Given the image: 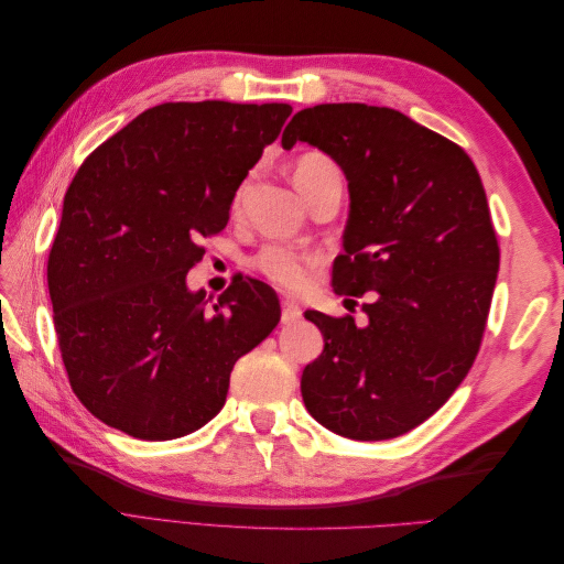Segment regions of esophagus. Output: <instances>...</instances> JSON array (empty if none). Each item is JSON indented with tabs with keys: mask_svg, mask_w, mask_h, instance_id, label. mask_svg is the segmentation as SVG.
I'll return each instance as SVG.
<instances>
[{
	"mask_svg": "<svg viewBox=\"0 0 564 564\" xmlns=\"http://www.w3.org/2000/svg\"><path fill=\"white\" fill-rule=\"evenodd\" d=\"M301 315H303V311L299 308V303L289 301V299L282 301V324H294L301 319Z\"/></svg>",
	"mask_w": 564,
	"mask_h": 564,
	"instance_id": "esophagus-1",
	"label": "esophagus"
}]
</instances>
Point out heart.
<instances>
[{"mask_svg":"<svg viewBox=\"0 0 564 564\" xmlns=\"http://www.w3.org/2000/svg\"><path fill=\"white\" fill-rule=\"evenodd\" d=\"M334 172H338V166L334 164L332 158L322 155V152H305V155H301L294 164V183L305 197L324 174ZM315 265V253L284 245H268L259 253L251 256V268L259 272V275L282 289H289V292H301V289L308 284Z\"/></svg>","mask_w":564,"mask_h":564,"instance_id":"b5f03b06","label":"heart"}]
</instances>
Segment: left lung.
Returning a JSON list of instances; mask_svg holds the SVG:
<instances>
[{"label": "left lung", "instance_id": "obj_1", "mask_svg": "<svg viewBox=\"0 0 564 564\" xmlns=\"http://www.w3.org/2000/svg\"><path fill=\"white\" fill-rule=\"evenodd\" d=\"M296 141L348 178L334 292L379 294L362 329L350 315L305 313L324 336L301 377L305 409L350 440L404 435L452 398L482 344L499 242L480 174L464 148L390 108H305L282 133V148Z\"/></svg>", "mask_w": 564, "mask_h": 564}]
</instances>
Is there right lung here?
<instances>
[{
    "instance_id": "obj_1",
    "label": "right lung",
    "mask_w": 564,
    "mask_h": 564,
    "mask_svg": "<svg viewBox=\"0 0 564 564\" xmlns=\"http://www.w3.org/2000/svg\"><path fill=\"white\" fill-rule=\"evenodd\" d=\"M289 115L286 104H162L77 169L46 280L67 381L110 429L195 433L226 404L235 362L278 327L268 284L235 275L207 305L185 275Z\"/></svg>"
}]
</instances>
